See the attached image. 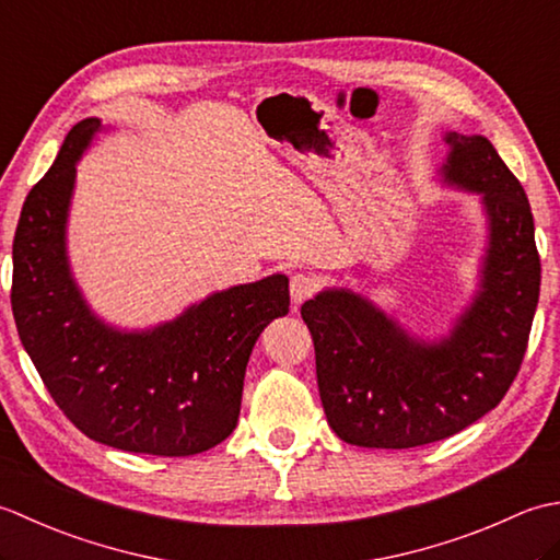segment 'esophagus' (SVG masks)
I'll return each instance as SVG.
<instances>
[{
	"instance_id": "esophagus-1",
	"label": "esophagus",
	"mask_w": 560,
	"mask_h": 560,
	"mask_svg": "<svg viewBox=\"0 0 560 560\" xmlns=\"http://www.w3.org/2000/svg\"><path fill=\"white\" fill-rule=\"evenodd\" d=\"M315 291H317V281L311 277V273H293L291 277V301L295 305H301L303 301L311 299Z\"/></svg>"
}]
</instances>
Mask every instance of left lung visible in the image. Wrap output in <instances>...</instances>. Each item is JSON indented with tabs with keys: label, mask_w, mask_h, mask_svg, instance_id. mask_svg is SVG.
<instances>
[{
	"label": "left lung",
	"mask_w": 560,
	"mask_h": 560,
	"mask_svg": "<svg viewBox=\"0 0 560 560\" xmlns=\"http://www.w3.org/2000/svg\"><path fill=\"white\" fill-rule=\"evenodd\" d=\"M438 180L479 195L486 247L477 289L447 335L423 339L363 293L323 289L301 315L315 341L319 399L343 443L407 450L479 421L525 359L541 265L525 189L481 135L445 132Z\"/></svg>",
	"instance_id": "8db88e82"
}]
</instances>
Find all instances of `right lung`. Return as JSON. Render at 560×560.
<instances>
[{
	"instance_id": "add662e5",
	"label": "right lung",
	"mask_w": 560,
	"mask_h": 560,
	"mask_svg": "<svg viewBox=\"0 0 560 560\" xmlns=\"http://www.w3.org/2000/svg\"><path fill=\"white\" fill-rule=\"evenodd\" d=\"M105 129L98 117L71 127L23 201L11 311L47 392L83 435L125 452L189 457L233 433L255 341L289 313V277L213 291L147 329L105 323L67 253L77 163Z\"/></svg>"
}]
</instances>
